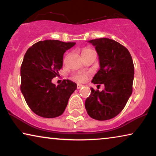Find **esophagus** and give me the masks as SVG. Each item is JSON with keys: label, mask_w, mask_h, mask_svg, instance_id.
<instances>
[{"label": "esophagus", "mask_w": 156, "mask_h": 156, "mask_svg": "<svg viewBox=\"0 0 156 156\" xmlns=\"http://www.w3.org/2000/svg\"><path fill=\"white\" fill-rule=\"evenodd\" d=\"M83 87V85H82V84H77V86H76V88H77V89H80L81 87Z\"/></svg>", "instance_id": "34e87169"}]
</instances>
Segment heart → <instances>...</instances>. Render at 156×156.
<instances>
[{"mask_svg":"<svg viewBox=\"0 0 156 156\" xmlns=\"http://www.w3.org/2000/svg\"><path fill=\"white\" fill-rule=\"evenodd\" d=\"M91 52H94V50H92V49H91L89 48H84L82 51V55H84L88 54V53H90ZM72 78H73L74 80L77 81V82H83L86 80L87 74H82V73L76 74H74V75H73Z\"/></svg>","mask_w":156,"mask_h":156,"instance_id":"obj_1","label":"heart"}]
</instances>
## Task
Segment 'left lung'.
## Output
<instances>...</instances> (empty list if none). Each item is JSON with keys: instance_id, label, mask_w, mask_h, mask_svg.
I'll use <instances>...</instances> for the list:
<instances>
[{"instance_id": "obj_1", "label": "left lung", "mask_w": 156, "mask_h": 156, "mask_svg": "<svg viewBox=\"0 0 156 156\" xmlns=\"http://www.w3.org/2000/svg\"><path fill=\"white\" fill-rule=\"evenodd\" d=\"M99 55L100 69L93 77L94 84H104L99 91L91 88L85 101L89 116L98 121L114 118L125 107L133 91L134 66L126 48L108 38L89 40Z\"/></svg>"}]
</instances>
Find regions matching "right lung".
<instances>
[{
    "instance_id": "1",
    "label": "right lung",
    "mask_w": 156,
    "mask_h": 156,
    "mask_svg": "<svg viewBox=\"0 0 156 156\" xmlns=\"http://www.w3.org/2000/svg\"><path fill=\"white\" fill-rule=\"evenodd\" d=\"M75 42L47 40L36 42L27 50L20 68V90L30 108L38 116L55 118L65 112L76 84L64 80L52 84L62 67L63 55Z\"/></svg>"
}]
</instances>
